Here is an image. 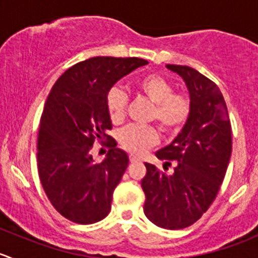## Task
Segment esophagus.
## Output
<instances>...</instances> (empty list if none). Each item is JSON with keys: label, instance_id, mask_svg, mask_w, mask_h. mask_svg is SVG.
Listing matches in <instances>:
<instances>
[{"label": "esophagus", "instance_id": "esophagus-1", "mask_svg": "<svg viewBox=\"0 0 258 258\" xmlns=\"http://www.w3.org/2000/svg\"><path fill=\"white\" fill-rule=\"evenodd\" d=\"M130 162H131V163L141 162V158L137 157V156H135V155H130Z\"/></svg>", "mask_w": 258, "mask_h": 258}]
</instances>
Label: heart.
Masks as SVG:
<instances>
[{
  "label": "heart",
  "mask_w": 258,
  "mask_h": 258,
  "mask_svg": "<svg viewBox=\"0 0 258 258\" xmlns=\"http://www.w3.org/2000/svg\"><path fill=\"white\" fill-rule=\"evenodd\" d=\"M139 95L153 103L150 119L157 121L165 134L173 135L183 127L191 113V100L186 93L173 92V85L158 74H148L135 82ZM127 96L119 88H111L106 96V108L113 123H121L126 116ZM158 132L153 126L130 124L118 132V144L127 152L142 155L158 142Z\"/></svg>",
  "instance_id": "b5f03b06"
}]
</instances>
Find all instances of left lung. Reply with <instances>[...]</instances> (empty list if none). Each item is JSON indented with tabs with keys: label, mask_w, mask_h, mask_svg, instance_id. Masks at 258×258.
I'll list each match as a JSON object with an SVG mask.
<instances>
[{
	"label": "left lung",
	"mask_w": 258,
	"mask_h": 258,
	"mask_svg": "<svg viewBox=\"0 0 258 258\" xmlns=\"http://www.w3.org/2000/svg\"><path fill=\"white\" fill-rule=\"evenodd\" d=\"M188 88L191 113L170 145L156 152L165 161V173L145 163L141 186L146 217L156 226L181 230L196 222L209 210L220 191L232 151V131L227 106L220 88L195 69L166 64Z\"/></svg>",
	"instance_id": "8db88e82"
}]
</instances>
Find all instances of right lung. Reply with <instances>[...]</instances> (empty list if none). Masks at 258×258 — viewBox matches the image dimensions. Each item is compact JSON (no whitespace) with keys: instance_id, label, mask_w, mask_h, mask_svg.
I'll use <instances>...</instances> for the list:
<instances>
[{"instance_id":"add662e5","label":"right lung","mask_w":258,"mask_h":258,"mask_svg":"<svg viewBox=\"0 0 258 258\" xmlns=\"http://www.w3.org/2000/svg\"><path fill=\"white\" fill-rule=\"evenodd\" d=\"M147 63L137 57H92L67 70L49 92L38 130V176L52 206L72 222L90 225L110 213L128 156L107 135L112 122L106 96L117 81ZM105 138L110 150L95 163L93 142Z\"/></svg>"}]
</instances>
